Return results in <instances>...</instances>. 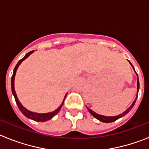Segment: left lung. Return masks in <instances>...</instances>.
<instances>
[{"instance_id": "left-lung-1", "label": "left lung", "mask_w": 149, "mask_h": 149, "mask_svg": "<svg viewBox=\"0 0 149 149\" xmlns=\"http://www.w3.org/2000/svg\"><path fill=\"white\" fill-rule=\"evenodd\" d=\"M129 63H130V64H131V66L133 67V65H131V63L130 62V61H129ZM133 68H134V67H133ZM134 71H135V70H134ZM136 75H137V74H136ZM139 88H140V83H139V79H137V94H138V91H139ZM136 99H135L134 102L132 103V104H131V106L130 107V108H128V109L126 110V111H125V112H123V113H121V114L118 115V116H102V115L97 114V113H95L94 111H92V110H91V109H89V108H88V111H89L90 113H91V114L93 115V116H94V117L96 118V119L99 120H100V121L103 122V123H112V122L116 121V120H118V119H120V118H121V117H123V116H124L125 115H126L127 113H128V112H129V111H131V108H132L134 107V105L135 102H136Z\"/></svg>"}]
</instances>
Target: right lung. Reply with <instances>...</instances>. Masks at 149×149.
<instances>
[{"label": "right lung", "mask_w": 149, "mask_h": 149, "mask_svg": "<svg viewBox=\"0 0 149 149\" xmlns=\"http://www.w3.org/2000/svg\"><path fill=\"white\" fill-rule=\"evenodd\" d=\"M33 52H34V50H33V51H30V52H29L28 53H26V56H25L24 57L22 58V59L20 60V61H18V64L16 65L15 68V69H14V71H13V76H12V79H11L12 92H13V96H14L15 100V102H16V104H17V105H18V108H19L20 111L22 112L23 114L26 117L29 118V119H31V120H35V121H37V122H45V121H47V120H50V119H52V118H53V116H55V115L58 113V112L60 111V109H61V107H62L63 104H64V102H65V97H66V96H65V99H64V100H63V102H62V103H61V105H60V106L58 107V108H57L56 111H53V112H50V113H33V112H31V111H28V110H26V108H25L24 107H23L22 104L20 103V102L18 101V97H17V95H16L15 91V88H14L15 76L16 70H17V69H18V66L20 65V64H21V63L24 60L26 59L28 56H29L30 54H32Z\"/></svg>", "instance_id": "1"}]
</instances>
